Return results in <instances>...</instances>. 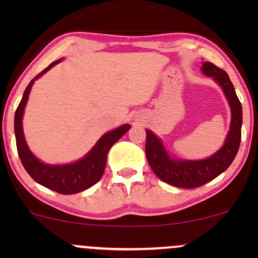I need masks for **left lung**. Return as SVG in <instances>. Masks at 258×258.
<instances>
[{"instance_id":"left-lung-1","label":"left lung","mask_w":258,"mask_h":258,"mask_svg":"<svg viewBox=\"0 0 258 258\" xmlns=\"http://www.w3.org/2000/svg\"><path fill=\"white\" fill-rule=\"evenodd\" d=\"M201 72L221 86L230 106L232 120L229 132L221 149L203 160L171 158L161 139L150 130H146V155L150 167L160 179L178 188H197L220 176L233 162L241 141L242 109L229 76L224 70L210 61H204Z\"/></svg>"}]
</instances>
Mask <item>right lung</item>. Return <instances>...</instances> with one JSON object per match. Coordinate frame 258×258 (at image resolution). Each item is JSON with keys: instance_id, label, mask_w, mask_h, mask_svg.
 Listing matches in <instances>:
<instances>
[{"instance_id": "1", "label": "right lung", "mask_w": 258, "mask_h": 258, "mask_svg": "<svg viewBox=\"0 0 258 258\" xmlns=\"http://www.w3.org/2000/svg\"><path fill=\"white\" fill-rule=\"evenodd\" d=\"M61 59L53 61L49 64L42 73H40L36 78H34L25 88L23 98L18 105L16 115H14V132H16L17 149L19 158L26 172L31 176V178L36 180L38 184L52 189L60 194H76L84 191L90 186L96 184L102 178L104 173L108 156L110 148L122 137L125 133L131 128L130 125H122L112 131L106 132L99 138L96 146L88 152L84 158L72 164L65 165H51L40 161L26 144L24 132H23V115L26 103H28L29 94L35 80L46 74L51 68L58 64Z\"/></svg>"}]
</instances>
